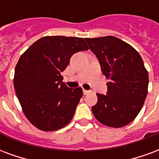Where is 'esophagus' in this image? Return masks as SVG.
Returning <instances> with one entry per match:
<instances>
[{"instance_id":"1","label":"esophagus","mask_w":159,"mask_h":159,"mask_svg":"<svg viewBox=\"0 0 159 159\" xmlns=\"http://www.w3.org/2000/svg\"><path fill=\"white\" fill-rule=\"evenodd\" d=\"M83 94H88L89 93H90L89 90H86V89H83Z\"/></svg>"}]
</instances>
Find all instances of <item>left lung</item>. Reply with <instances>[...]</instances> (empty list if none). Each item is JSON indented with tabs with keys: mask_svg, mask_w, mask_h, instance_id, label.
<instances>
[{
	"mask_svg": "<svg viewBox=\"0 0 159 159\" xmlns=\"http://www.w3.org/2000/svg\"><path fill=\"white\" fill-rule=\"evenodd\" d=\"M85 40L110 79L107 95L97 93L93 115L107 126H125L136 117L147 98L148 72L143 60L133 47L115 36Z\"/></svg>",
	"mask_w": 159,
	"mask_h": 159,
	"instance_id": "obj_1",
	"label": "left lung"
}]
</instances>
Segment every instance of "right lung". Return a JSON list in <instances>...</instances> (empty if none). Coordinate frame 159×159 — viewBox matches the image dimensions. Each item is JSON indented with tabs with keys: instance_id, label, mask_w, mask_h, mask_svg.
<instances>
[{
	"instance_id": "add662e5",
	"label": "right lung",
	"mask_w": 159,
	"mask_h": 159,
	"mask_svg": "<svg viewBox=\"0 0 159 159\" xmlns=\"http://www.w3.org/2000/svg\"><path fill=\"white\" fill-rule=\"evenodd\" d=\"M89 48L83 38L45 36L19 58L14 89L24 113L37 129L54 131L70 122L83 89L68 88L61 72L74 53Z\"/></svg>"
}]
</instances>
